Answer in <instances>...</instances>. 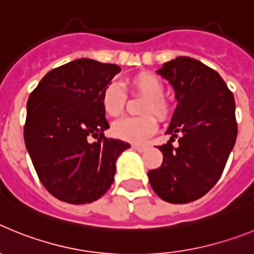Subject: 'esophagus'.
Segmentation results:
<instances>
[{
    "label": "esophagus",
    "mask_w": 254,
    "mask_h": 254,
    "mask_svg": "<svg viewBox=\"0 0 254 254\" xmlns=\"http://www.w3.org/2000/svg\"><path fill=\"white\" fill-rule=\"evenodd\" d=\"M132 149H133L134 151L143 152V151H146L147 146H143V145H133V146H132Z\"/></svg>",
    "instance_id": "34e87169"
}]
</instances>
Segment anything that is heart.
<instances>
[{
    "mask_svg": "<svg viewBox=\"0 0 254 254\" xmlns=\"http://www.w3.org/2000/svg\"><path fill=\"white\" fill-rule=\"evenodd\" d=\"M129 89L133 94L145 98L141 112L145 116L136 118H123L112 127L114 137L132 143H141L146 141L158 129V122L152 114L159 120H167L170 116V104L164 94V84L158 76L150 72H140L127 80ZM126 94L120 84L111 82L104 87L100 103L105 114L117 118L123 113L126 107Z\"/></svg>",
    "mask_w": 254,
    "mask_h": 254,
    "instance_id": "1",
    "label": "heart"
}]
</instances>
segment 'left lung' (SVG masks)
<instances>
[{
	"label": "left lung",
	"mask_w": 254,
	"mask_h": 254,
	"mask_svg": "<svg viewBox=\"0 0 254 254\" xmlns=\"http://www.w3.org/2000/svg\"><path fill=\"white\" fill-rule=\"evenodd\" d=\"M156 72L169 81L177 107L165 133L179 138L158 149L163 164L147 173L152 190L170 203L205 196L223 174L238 134L234 95L221 76L202 62L177 57Z\"/></svg>",
	"instance_id": "1"
}]
</instances>
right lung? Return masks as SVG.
Returning a JSON list of instances; mask_svg holds the SVG:
<instances>
[{"mask_svg": "<svg viewBox=\"0 0 254 254\" xmlns=\"http://www.w3.org/2000/svg\"><path fill=\"white\" fill-rule=\"evenodd\" d=\"M121 67L80 58L52 69L26 104L24 140L42 185L52 196L84 205L114 181L116 161L129 143L104 137L109 128L100 96ZM91 135L98 140L88 142Z\"/></svg>", "mask_w": 254, "mask_h": 254, "instance_id": "1", "label": "right lung"}]
</instances>
